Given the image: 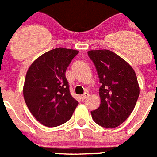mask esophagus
<instances>
[{"instance_id": "obj_1", "label": "esophagus", "mask_w": 157, "mask_h": 157, "mask_svg": "<svg viewBox=\"0 0 157 157\" xmlns=\"http://www.w3.org/2000/svg\"><path fill=\"white\" fill-rule=\"evenodd\" d=\"M88 96H89V93L85 92L84 94H82V95L80 96V98H81L82 100H84V99H86V98H87Z\"/></svg>"}]
</instances>
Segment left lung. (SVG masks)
Wrapping results in <instances>:
<instances>
[{
	"label": "left lung",
	"instance_id": "obj_1",
	"mask_svg": "<svg viewBox=\"0 0 157 157\" xmlns=\"http://www.w3.org/2000/svg\"><path fill=\"white\" fill-rule=\"evenodd\" d=\"M98 72L100 106L91 111L94 122L106 128L120 126L132 113L139 95V85L133 68L109 50L87 52Z\"/></svg>",
	"mask_w": 157,
	"mask_h": 157
}]
</instances>
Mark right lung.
<instances>
[{
  "label": "right lung",
  "instance_id": "add662e5",
  "mask_svg": "<svg viewBox=\"0 0 157 157\" xmlns=\"http://www.w3.org/2000/svg\"><path fill=\"white\" fill-rule=\"evenodd\" d=\"M79 52L58 48L45 52L29 67L24 82L23 97L32 115L48 128L70 119L78 105L69 89L66 71Z\"/></svg>",
  "mask_w": 157,
  "mask_h": 157
}]
</instances>
